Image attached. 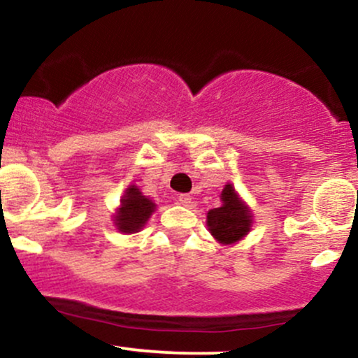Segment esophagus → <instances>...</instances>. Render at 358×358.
I'll list each match as a JSON object with an SVG mask.
<instances>
[{"label":"esophagus","instance_id":"esophagus-1","mask_svg":"<svg viewBox=\"0 0 358 358\" xmlns=\"http://www.w3.org/2000/svg\"><path fill=\"white\" fill-rule=\"evenodd\" d=\"M178 202L183 205V207H192L193 202H192V196L188 195V193H182V195L178 196Z\"/></svg>","mask_w":358,"mask_h":358}]
</instances>
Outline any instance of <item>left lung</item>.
<instances>
[{"instance_id":"1","label":"left lung","mask_w":358,"mask_h":358,"mask_svg":"<svg viewBox=\"0 0 358 358\" xmlns=\"http://www.w3.org/2000/svg\"><path fill=\"white\" fill-rule=\"evenodd\" d=\"M222 207L207 213L208 231L220 244H234L245 237L252 227V213L234 190L231 183L220 193Z\"/></svg>"}]
</instances>
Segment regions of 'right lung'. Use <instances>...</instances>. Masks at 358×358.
I'll use <instances>...</instances> for the list:
<instances>
[{"label": "right lung", "mask_w": 358, "mask_h": 358, "mask_svg": "<svg viewBox=\"0 0 358 358\" xmlns=\"http://www.w3.org/2000/svg\"><path fill=\"white\" fill-rule=\"evenodd\" d=\"M156 205L153 200H150L141 193L136 185H131L126 188L124 195L121 199V207L117 208L114 215V224H116L119 232L134 234L139 232L151 213L155 212Z\"/></svg>", "instance_id": "add662e5"}]
</instances>
